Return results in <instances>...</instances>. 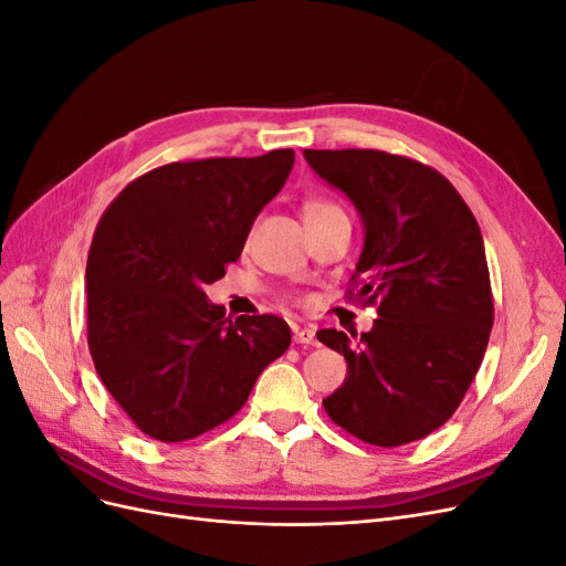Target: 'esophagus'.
I'll use <instances>...</instances> for the list:
<instances>
[{
  "label": "esophagus",
  "mask_w": 566,
  "mask_h": 566,
  "mask_svg": "<svg viewBox=\"0 0 566 566\" xmlns=\"http://www.w3.org/2000/svg\"><path fill=\"white\" fill-rule=\"evenodd\" d=\"M295 342L297 345H304V347H318V339H316V333L312 328H295Z\"/></svg>",
  "instance_id": "obj_1"
}]
</instances>
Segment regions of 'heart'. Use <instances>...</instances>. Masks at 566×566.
I'll return each mask as SVG.
<instances>
[{
    "instance_id": "heart-1",
    "label": "heart",
    "mask_w": 566,
    "mask_h": 566,
    "mask_svg": "<svg viewBox=\"0 0 566 566\" xmlns=\"http://www.w3.org/2000/svg\"><path fill=\"white\" fill-rule=\"evenodd\" d=\"M333 212H342L335 202L331 200H321V198H312L304 202L302 214L304 219H312V217H321V214H333Z\"/></svg>"
}]
</instances>
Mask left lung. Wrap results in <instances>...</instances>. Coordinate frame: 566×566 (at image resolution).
Returning <instances> with one entry per match:
<instances>
[{"mask_svg":"<svg viewBox=\"0 0 566 566\" xmlns=\"http://www.w3.org/2000/svg\"><path fill=\"white\" fill-rule=\"evenodd\" d=\"M364 221L352 300L378 306L368 333L318 331L345 356L328 399L335 424L373 447H401L447 422L482 366L493 297L482 231L437 169L385 150H304Z\"/></svg>","mask_w":566,"mask_h":566,"instance_id":"obj_1","label":"left lung"}]
</instances>
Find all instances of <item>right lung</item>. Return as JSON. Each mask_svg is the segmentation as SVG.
Returning a JSON list of instances; mask_svg holds the SVG:
<instances>
[{"label":"right lung","instance_id":"obj_1","mask_svg":"<svg viewBox=\"0 0 566 566\" xmlns=\"http://www.w3.org/2000/svg\"><path fill=\"white\" fill-rule=\"evenodd\" d=\"M295 150L169 163L101 217L87 260V339L101 382L139 430L175 443L233 418L290 347L273 314L224 318L205 295L243 252Z\"/></svg>","mask_w":566,"mask_h":566}]
</instances>
